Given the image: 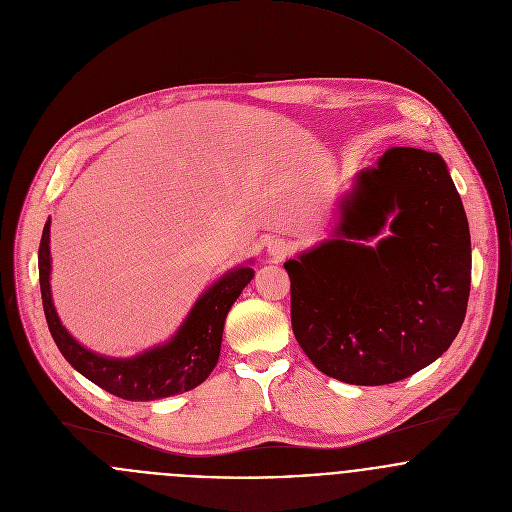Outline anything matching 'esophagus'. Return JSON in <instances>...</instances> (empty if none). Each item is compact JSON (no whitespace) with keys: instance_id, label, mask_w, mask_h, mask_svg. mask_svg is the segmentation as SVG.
<instances>
[{"instance_id":"esophagus-1","label":"esophagus","mask_w":512,"mask_h":512,"mask_svg":"<svg viewBox=\"0 0 512 512\" xmlns=\"http://www.w3.org/2000/svg\"><path fill=\"white\" fill-rule=\"evenodd\" d=\"M294 252V246L290 240L286 238H272L268 242V254L276 260V262H282L284 258H288L290 254Z\"/></svg>"}]
</instances>
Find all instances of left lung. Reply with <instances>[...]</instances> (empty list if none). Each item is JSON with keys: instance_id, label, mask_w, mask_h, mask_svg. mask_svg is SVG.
<instances>
[{"instance_id": "obj_1", "label": "left lung", "mask_w": 512, "mask_h": 512, "mask_svg": "<svg viewBox=\"0 0 512 512\" xmlns=\"http://www.w3.org/2000/svg\"><path fill=\"white\" fill-rule=\"evenodd\" d=\"M396 212L392 236L376 235ZM292 330L326 375L353 385L401 381L457 338L471 292V234L435 153L393 147L357 176L336 238L284 264Z\"/></svg>"}]
</instances>
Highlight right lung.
<instances>
[{
    "label": "right lung",
    "mask_w": 512,
    "mask_h": 512,
    "mask_svg": "<svg viewBox=\"0 0 512 512\" xmlns=\"http://www.w3.org/2000/svg\"><path fill=\"white\" fill-rule=\"evenodd\" d=\"M37 264L45 320L59 351L81 375L127 401H153L200 385L218 361L228 310L254 278L252 268L226 274L200 296L169 343L133 359H111L79 345L57 318L49 292V220L43 226Z\"/></svg>",
    "instance_id": "right-lung-1"
}]
</instances>
